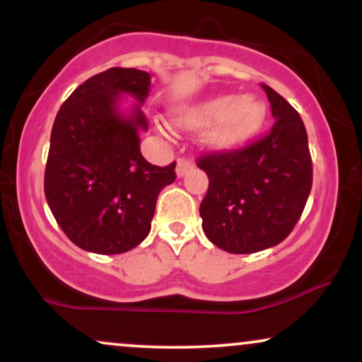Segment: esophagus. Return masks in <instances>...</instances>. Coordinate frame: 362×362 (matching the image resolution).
<instances>
[{"label":"esophagus","instance_id":"obj_1","mask_svg":"<svg viewBox=\"0 0 362 362\" xmlns=\"http://www.w3.org/2000/svg\"><path fill=\"white\" fill-rule=\"evenodd\" d=\"M190 168H192V160H190V158H178V161H177V175L178 177H184Z\"/></svg>","mask_w":362,"mask_h":362}]
</instances>
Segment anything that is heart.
Segmentation results:
<instances>
[{"mask_svg":"<svg viewBox=\"0 0 362 362\" xmlns=\"http://www.w3.org/2000/svg\"><path fill=\"white\" fill-rule=\"evenodd\" d=\"M265 120V105L253 95H219L177 110L175 122L184 129L207 126L204 138L219 149L238 148L248 143Z\"/></svg>","mask_w":362,"mask_h":362,"instance_id":"obj_1","label":"heart"}]
</instances>
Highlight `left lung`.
I'll list each match as a JSON object with an SVG mask.
<instances>
[{
  "mask_svg": "<svg viewBox=\"0 0 362 362\" xmlns=\"http://www.w3.org/2000/svg\"><path fill=\"white\" fill-rule=\"evenodd\" d=\"M271 102V131L247 146L202 153L209 178L199 213L207 238L224 252L253 253L288 238L313 184L305 124L294 107L262 83Z\"/></svg>",
  "mask_w": 362,
  "mask_h": 362,
  "instance_id": "8db88e82",
  "label": "left lung"
}]
</instances>
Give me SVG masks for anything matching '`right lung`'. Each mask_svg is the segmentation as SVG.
<instances>
[{"label":"right lung","instance_id":"obj_1","mask_svg":"<svg viewBox=\"0 0 362 362\" xmlns=\"http://www.w3.org/2000/svg\"><path fill=\"white\" fill-rule=\"evenodd\" d=\"M149 73L110 68L91 76L66 98L51 132L44 192L64 235L86 252L115 255L146 238L156 199L175 182V161L156 167L139 149L146 115L117 114V98L129 93L143 103Z\"/></svg>","mask_w":362,"mask_h":362}]
</instances>
